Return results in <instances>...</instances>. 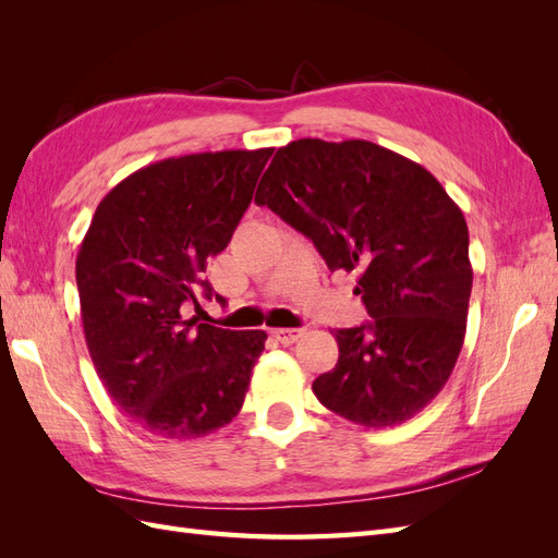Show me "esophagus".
<instances>
[{"label":"esophagus","mask_w":558,"mask_h":558,"mask_svg":"<svg viewBox=\"0 0 558 558\" xmlns=\"http://www.w3.org/2000/svg\"><path fill=\"white\" fill-rule=\"evenodd\" d=\"M272 337H275L277 342H281L283 347H289V344L300 340L302 330L300 328H277V330H272Z\"/></svg>","instance_id":"1"}]
</instances>
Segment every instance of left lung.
Segmentation results:
<instances>
[{"label":"left lung","mask_w":558,"mask_h":558,"mask_svg":"<svg viewBox=\"0 0 558 558\" xmlns=\"http://www.w3.org/2000/svg\"><path fill=\"white\" fill-rule=\"evenodd\" d=\"M258 205L310 238L330 272L359 269L363 326L332 330L340 359L316 377L330 412L398 426L442 391L459 359L472 267L463 211L424 167L365 140L277 150Z\"/></svg>","instance_id":"left-lung-1"}]
</instances>
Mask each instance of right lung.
<instances>
[{
  "label": "right lung",
  "mask_w": 558,
  "mask_h": 558,
  "mask_svg": "<svg viewBox=\"0 0 558 558\" xmlns=\"http://www.w3.org/2000/svg\"><path fill=\"white\" fill-rule=\"evenodd\" d=\"M272 148L167 158L99 202L76 256L86 344L107 393L160 437L191 440L238 416L265 330L183 318L232 240ZM216 300H223L216 295Z\"/></svg>",
  "instance_id": "add662e5"
}]
</instances>
